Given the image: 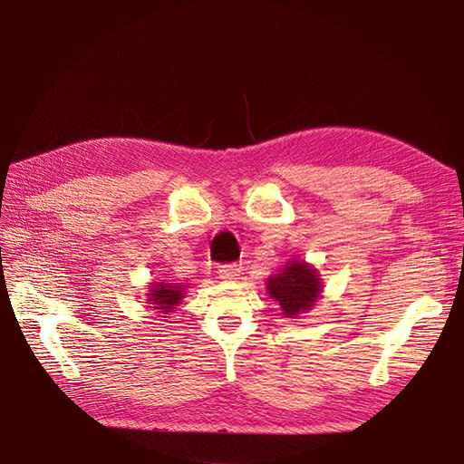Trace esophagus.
Wrapping results in <instances>:
<instances>
[{
    "label": "esophagus",
    "instance_id": "esophagus-1",
    "mask_svg": "<svg viewBox=\"0 0 464 464\" xmlns=\"http://www.w3.org/2000/svg\"><path fill=\"white\" fill-rule=\"evenodd\" d=\"M218 274H219L221 280H225V282L239 280V276H241V266H239V264H223V266H219Z\"/></svg>",
    "mask_w": 464,
    "mask_h": 464
}]
</instances>
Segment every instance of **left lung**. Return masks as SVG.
Returning a JSON list of instances; mask_svg holds the SVG:
<instances>
[{"label":"left lung","instance_id":"left-lung-1","mask_svg":"<svg viewBox=\"0 0 464 464\" xmlns=\"http://www.w3.org/2000/svg\"><path fill=\"white\" fill-rule=\"evenodd\" d=\"M272 299L280 303L285 316L294 319L314 305L321 294V277L307 264L291 262L289 266L268 280Z\"/></svg>","mask_w":464,"mask_h":464}]
</instances>
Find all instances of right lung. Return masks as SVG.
Listing matches in <instances>:
<instances>
[{
	"label": "right lung",
	"instance_id": "obj_1",
	"mask_svg": "<svg viewBox=\"0 0 464 464\" xmlns=\"http://www.w3.org/2000/svg\"><path fill=\"white\" fill-rule=\"evenodd\" d=\"M151 294H148L153 303V309H161V313L169 314L177 309V305L180 303L182 295H184V285L180 284H173V282H153V285L150 287Z\"/></svg>",
	"mask_w": 464,
	"mask_h": 464
}]
</instances>
